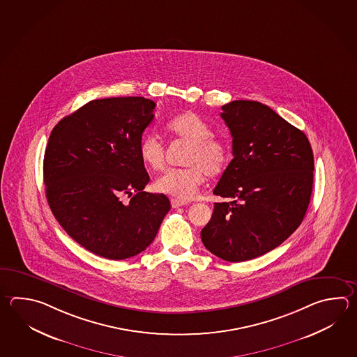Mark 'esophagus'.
<instances>
[{"mask_svg":"<svg viewBox=\"0 0 357 357\" xmlns=\"http://www.w3.org/2000/svg\"><path fill=\"white\" fill-rule=\"evenodd\" d=\"M170 204H172V206H173L174 208H176V207H181V206H185V204H188V202H187V201H182V199L172 198V199H170Z\"/></svg>","mask_w":357,"mask_h":357,"instance_id":"1","label":"esophagus"}]
</instances>
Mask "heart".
<instances>
[{
  "label": "heart",
  "mask_w": 357,
  "mask_h": 357,
  "mask_svg": "<svg viewBox=\"0 0 357 357\" xmlns=\"http://www.w3.org/2000/svg\"><path fill=\"white\" fill-rule=\"evenodd\" d=\"M167 130L190 146L184 155L182 167H170L155 181V188L170 196L190 199L196 196L206 178L216 176L229 162V147L222 139L212 136L211 127L195 113H184L167 122ZM141 161L150 169H161L165 162V147L153 133H145L139 139Z\"/></svg>",
  "instance_id": "b5f03b06"
}]
</instances>
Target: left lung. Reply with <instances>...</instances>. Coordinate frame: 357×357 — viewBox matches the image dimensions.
<instances>
[{"mask_svg":"<svg viewBox=\"0 0 357 357\" xmlns=\"http://www.w3.org/2000/svg\"><path fill=\"white\" fill-rule=\"evenodd\" d=\"M233 137L234 159L213 195L201 231L204 247L227 262H244L282 244L304 220L313 190V150L305 133L262 102L221 107Z\"/></svg>","mask_w":357,"mask_h":357,"instance_id":"obj_1","label":"left lung"}]
</instances>
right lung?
<instances>
[{"instance_id": "add662e5", "label": "right lung", "mask_w": 357, "mask_h": 357, "mask_svg": "<svg viewBox=\"0 0 357 357\" xmlns=\"http://www.w3.org/2000/svg\"><path fill=\"white\" fill-rule=\"evenodd\" d=\"M155 105L142 96L91 100L54 126L45 147L54 218L81 247L107 259L144 252L170 210L165 195L144 192L150 176L139 144ZM124 194L130 202L121 201Z\"/></svg>"}]
</instances>
